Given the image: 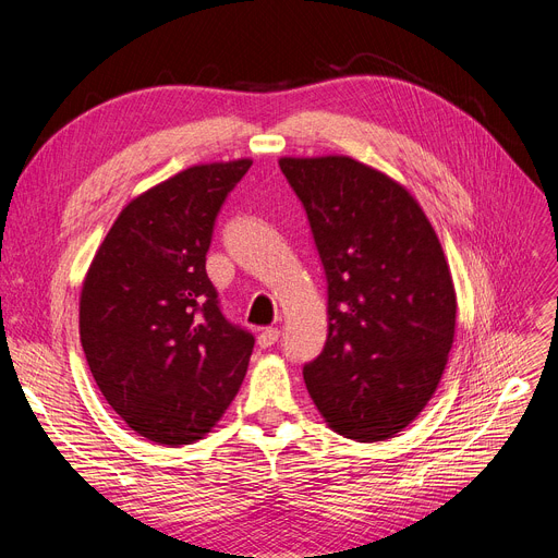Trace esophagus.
I'll list each match as a JSON object with an SVG mask.
<instances>
[{
    "label": "esophagus",
    "mask_w": 558,
    "mask_h": 558,
    "mask_svg": "<svg viewBox=\"0 0 558 558\" xmlns=\"http://www.w3.org/2000/svg\"><path fill=\"white\" fill-rule=\"evenodd\" d=\"M278 339H280L278 328H264L257 337V343H259V348H271L274 343H278Z\"/></svg>",
    "instance_id": "1"
}]
</instances>
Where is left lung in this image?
Here are the masks:
<instances>
[{"label": "left lung", "instance_id": "left-lung-1", "mask_svg": "<svg viewBox=\"0 0 558 558\" xmlns=\"http://www.w3.org/2000/svg\"><path fill=\"white\" fill-rule=\"evenodd\" d=\"M328 282V339L303 366L335 432L385 441L436 391L457 299L436 232L389 175L353 158H282Z\"/></svg>", "mask_w": 558, "mask_h": 558}]
</instances>
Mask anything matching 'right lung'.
<instances>
[{
	"mask_svg": "<svg viewBox=\"0 0 558 558\" xmlns=\"http://www.w3.org/2000/svg\"><path fill=\"white\" fill-rule=\"evenodd\" d=\"M251 165L190 167L131 201L83 282L78 328L95 383L160 446L210 432L246 375L255 337L223 316L205 255Z\"/></svg>",
	"mask_w": 558,
	"mask_h": 558,
	"instance_id": "right-lung-1",
	"label": "right lung"
}]
</instances>
